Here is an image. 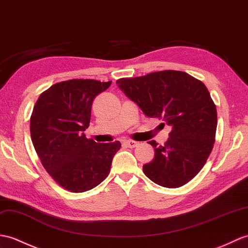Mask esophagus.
<instances>
[{"instance_id":"obj_1","label":"esophagus","mask_w":248,"mask_h":248,"mask_svg":"<svg viewBox=\"0 0 248 248\" xmlns=\"http://www.w3.org/2000/svg\"><path fill=\"white\" fill-rule=\"evenodd\" d=\"M124 145L128 147V148H131V149H133V148H135L137 145H138V142L137 141H134V140H125L124 141Z\"/></svg>"}]
</instances>
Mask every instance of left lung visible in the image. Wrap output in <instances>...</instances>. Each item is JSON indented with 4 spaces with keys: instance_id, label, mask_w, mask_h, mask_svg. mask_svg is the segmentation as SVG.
<instances>
[{
    "instance_id": "8db88e82",
    "label": "left lung",
    "mask_w": 248,
    "mask_h": 248,
    "mask_svg": "<svg viewBox=\"0 0 248 248\" xmlns=\"http://www.w3.org/2000/svg\"><path fill=\"white\" fill-rule=\"evenodd\" d=\"M116 83L146 116L163 119L172 128L164 146L149 141L155 155L143 165V173L166 188L191 181L204 167L216 140L217 108L205 84L172 70L122 78Z\"/></svg>"
}]
</instances>
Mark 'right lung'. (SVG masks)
I'll return each mask as SVG.
<instances>
[{"label": "right lung", "mask_w": 248, "mask_h": 248, "mask_svg": "<svg viewBox=\"0 0 248 248\" xmlns=\"http://www.w3.org/2000/svg\"><path fill=\"white\" fill-rule=\"evenodd\" d=\"M112 81L72 79L53 84L40 95L31 116L34 150L53 180L71 192L95 188L110 173L122 143H97L86 138L94 98Z\"/></svg>", "instance_id": "1"}]
</instances>
